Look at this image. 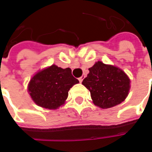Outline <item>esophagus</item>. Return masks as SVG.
Returning a JSON list of instances; mask_svg holds the SVG:
<instances>
[{
	"label": "esophagus",
	"instance_id": "1",
	"mask_svg": "<svg viewBox=\"0 0 152 152\" xmlns=\"http://www.w3.org/2000/svg\"><path fill=\"white\" fill-rule=\"evenodd\" d=\"M84 78H85V76H81V77H80V78H79V81H80V83L82 82V80H84Z\"/></svg>",
	"mask_w": 152,
	"mask_h": 152
}]
</instances>
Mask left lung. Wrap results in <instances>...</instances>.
Here are the masks:
<instances>
[{"label": "left lung", "instance_id": "obj_1", "mask_svg": "<svg viewBox=\"0 0 152 152\" xmlns=\"http://www.w3.org/2000/svg\"><path fill=\"white\" fill-rule=\"evenodd\" d=\"M82 85L89 89L93 102L101 108H109L123 102L129 94L130 80L116 66L96 63Z\"/></svg>", "mask_w": 152, "mask_h": 152}]
</instances>
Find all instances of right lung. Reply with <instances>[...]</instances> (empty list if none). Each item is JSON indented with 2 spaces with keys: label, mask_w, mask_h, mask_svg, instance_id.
I'll list each match as a JSON object with an SVG mask.
<instances>
[{
  "label": "right lung",
  "mask_w": 152,
  "mask_h": 152,
  "mask_svg": "<svg viewBox=\"0 0 152 152\" xmlns=\"http://www.w3.org/2000/svg\"><path fill=\"white\" fill-rule=\"evenodd\" d=\"M77 83L79 80L72 75L69 67L63 69L52 65L31 78L28 91L38 106L57 109L64 103L69 89Z\"/></svg>",
  "instance_id": "1"
}]
</instances>
